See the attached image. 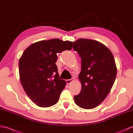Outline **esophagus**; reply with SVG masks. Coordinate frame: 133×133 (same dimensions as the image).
<instances>
[{"label":"esophagus","mask_w":133,"mask_h":133,"mask_svg":"<svg viewBox=\"0 0 133 133\" xmlns=\"http://www.w3.org/2000/svg\"><path fill=\"white\" fill-rule=\"evenodd\" d=\"M72 81H73V79H67V80H66L67 84H69L71 83Z\"/></svg>","instance_id":"1"}]
</instances>
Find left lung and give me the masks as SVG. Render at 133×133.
I'll return each mask as SVG.
<instances>
[{
	"label": "left lung",
	"instance_id": "obj_1",
	"mask_svg": "<svg viewBox=\"0 0 133 133\" xmlns=\"http://www.w3.org/2000/svg\"><path fill=\"white\" fill-rule=\"evenodd\" d=\"M72 47L82 63L78 75L82 89L74 97V101L81 108L94 109L104 100L113 86L117 71L114 58L108 48L97 41L79 39Z\"/></svg>",
	"mask_w": 133,
	"mask_h": 133
}]
</instances>
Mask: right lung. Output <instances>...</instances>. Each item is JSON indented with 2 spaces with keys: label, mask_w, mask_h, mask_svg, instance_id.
<instances>
[{
  "label": "right lung",
  "mask_w": 133,
  "mask_h": 133,
  "mask_svg": "<svg viewBox=\"0 0 133 133\" xmlns=\"http://www.w3.org/2000/svg\"><path fill=\"white\" fill-rule=\"evenodd\" d=\"M72 43L59 39L39 41L28 47L19 59L22 87L37 106L48 107L58 102L66 82L59 78L56 54L71 50Z\"/></svg>",
  "instance_id": "add662e5"
}]
</instances>
